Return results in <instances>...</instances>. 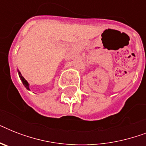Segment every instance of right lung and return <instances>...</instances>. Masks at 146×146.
<instances>
[{"mask_svg": "<svg viewBox=\"0 0 146 146\" xmlns=\"http://www.w3.org/2000/svg\"><path fill=\"white\" fill-rule=\"evenodd\" d=\"M18 73H19V78H20V80H21V81H22V82H23V83L24 86L26 87V89H28V90H29V87L28 82H27V81H26V80H25V79H24V77H23V76H22L21 73H20V72H19V70H18Z\"/></svg>", "mask_w": 146, "mask_h": 146, "instance_id": "add662e5", "label": "right lung"}]
</instances>
